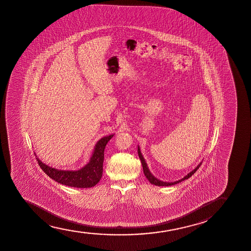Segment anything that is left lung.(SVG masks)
I'll list each match as a JSON object with an SVG mask.
<instances>
[{
  "instance_id": "obj_1",
  "label": "left lung",
  "mask_w": 251,
  "mask_h": 251,
  "mask_svg": "<svg viewBox=\"0 0 251 251\" xmlns=\"http://www.w3.org/2000/svg\"><path fill=\"white\" fill-rule=\"evenodd\" d=\"M138 155H139V158L141 159L142 167H143V172H144L146 177L148 178L149 182H151V184H154V185L156 186H172L174 185V184H176V183H179V182H181L182 181H184L186 179L189 178L194 173H196V171H197V170L200 168V166L201 165V163H200L199 165L196 166V169H194L192 172H189L188 175H186L183 178L180 179L178 181H176V182H163V181H160L159 179L156 178L154 176L152 175L151 172H150L149 169H148V165H147V163L145 161V158H143V156L141 154V149H140L139 147H138Z\"/></svg>"
}]
</instances>
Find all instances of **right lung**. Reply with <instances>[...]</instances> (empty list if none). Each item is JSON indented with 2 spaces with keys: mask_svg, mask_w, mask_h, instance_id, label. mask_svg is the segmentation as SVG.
Instances as JSON below:
<instances>
[{
  "mask_svg": "<svg viewBox=\"0 0 251 251\" xmlns=\"http://www.w3.org/2000/svg\"><path fill=\"white\" fill-rule=\"evenodd\" d=\"M113 136L114 134H110L100 139L95 145L89 163L78 171H63L52 168L44 164L39 158H36L40 168L55 182L74 188H92L96 185L102 177L104 148L108 141Z\"/></svg>",
  "mask_w": 251,
  "mask_h": 251,
  "instance_id": "1",
  "label": "right lung"
}]
</instances>
